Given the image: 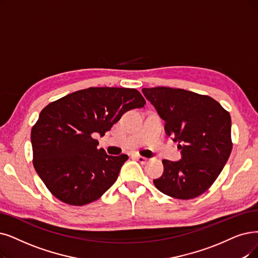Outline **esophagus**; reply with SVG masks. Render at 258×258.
Wrapping results in <instances>:
<instances>
[{"instance_id":"34e87169","label":"esophagus","mask_w":258,"mask_h":258,"mask_svg":"<svg viewBox=\"0 0 258 258\" xmlns=\"http://www.w3.org/2000/svg\"><path fill=\"white\" fill-rule=\"evenodd\" d=\"M135 158H136V160H137V161H139V162H140V163H142V164H145V163L147 162V159H146V158H144V157H142V156H136Z\"/></svg>"}]
</instances>
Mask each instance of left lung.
Wrapping results in <instances>:
<instances>
[{"mask_svg":"<svg viewBox=\"0 0 258 258\" xmlns=\"http://www.w3.org/2000/svg\"><path fill=\"white\" fill-rule=\"evenodd\" d=\"M165 121V132L178 142L180 161L163 160L156 187L172 198L188 200L207 191L232 151L231 116L214 98L183 89H142Z\"/></svg>","mask_w":258,"mask_h":258,"instance_id":"obj_1","label":"left lung"}]
</instances>
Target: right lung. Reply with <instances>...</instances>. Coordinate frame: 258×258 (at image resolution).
I'll use <instances>...</instances> for the list:
<instances>
[{
	"label": "right lung",
	"instance_id": "1",
	"mask_svg": "<svg viewBox=\"0 0 258 258\" xmlns=\"http://www.w3.org/2000/svg\"><path fill=\"white\" fill-rule=\"evenodd\" d=\"M145 104L136 89L109 87L79 90L48 104L30 133L34 167L48 190L78 207L101 197L128 156H108L93 137H104L123 113Z\"/></svg>",
	"mask_w": 258,
	"mask_h": 258
}]
</instances>
